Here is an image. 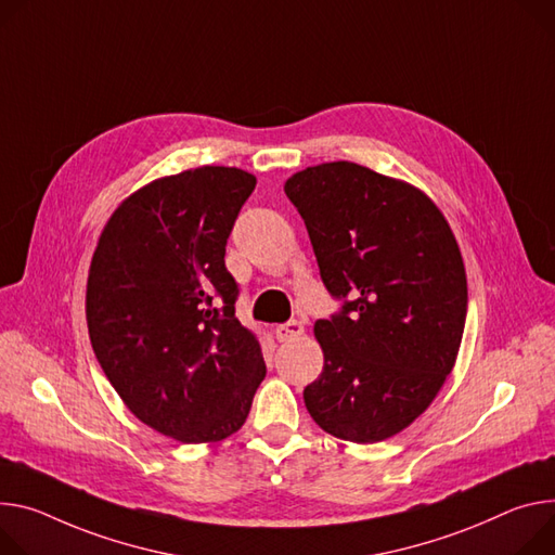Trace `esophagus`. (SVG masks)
Masks as SVG:
<instances>
[{"mask_svg":"<svg viewBox=\"0 0 555 555\" xmlns=\"http://www.w3.org/2000/svg\"><path fill=\"white\" fill-rule=\"evenodd\" d=\"M274 334H276V338H279L281 343H289V340H294V338L304 336V334H306V327H304V323H300V321H287V323L279 325V327L274 330Z\"/></svg>","mask_w":555,"mask_h":555,"instance_id":"1","label":"esophagus"}]
</instances>
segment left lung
<instances>
[{"instance_id":"obj_1","label":"left lung","mask_w":555,"mask_h":555,"mask_svg":"<svg viewBox=\"0 0 555 555\" xmlns=\"http://www.w3.org/2000/svg\"><path fill=\"white\" fill-rule=\"evenodd\" d=\"M285 194L343 310L314 325L323 372L304 391L327 434L378 442L410 427L456 365L467 276L461 247L418 188L351 162L300 170Z\"/></svg>"}]
</instances>
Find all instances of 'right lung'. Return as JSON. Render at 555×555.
Wrapping results in <instances>:
<instances>
[{"label": "right lung", "mask_w": 555, "mask_h": 555, "mask_svg": "<svg viewBox=\"0 0 555 555\" xmlns=\"http://www.w3.org/2000/svg\"><path fill=\"white\" fill-rule=\"evenodd\" d=\"M257 177L201 166L124 198L88 270L94 357L126 408L179 442L241 429L266 378L257 334L234 317L225 243ZM222 308H218V300Z\"/></svg>", "instance_id": "right-lung-1"}]
</instances>
